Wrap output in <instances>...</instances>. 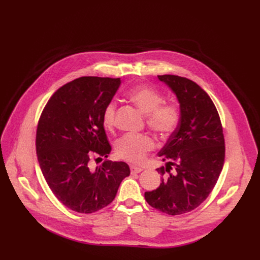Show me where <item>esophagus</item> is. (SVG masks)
<instances>
[{
	"label": "esophagus",
	"instance_id": "34e87169",
	"mask_svg": "<svg viewBox=\"0 0 260 260\" xmlns=\"http://www.w3.org/2000/svg\"><path fill=\"white\" fill-rule=\"evenodd\" d=\"M142 171L141 168L138 167H135V166H131V174L135 175V174H139Z\"/></svg>",
	"mask_w": 260,
	"mask_h": 260
}]
</instances>
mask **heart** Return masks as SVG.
<instances>
[{
  "instance_id": "obj_1",
  "label": "heart",
  "mask_w": 260,
  "mask_h": 260,
  "mask_svg": "<svg viewBox=\"0 0 260 260\" xmlns=\"http://www.w3.org/2000/svg\"><path fill=\"white\" fill-rule=\"evenodd\" d=\"M128 99L146 115L149 129L161 137H169L181 121V107L176 102H166L165 95L149 85H139L128 89ZM117 101L111 100L105 106L102 121L106 128L112 129L116 124ZM155 148V141L147 135L125 134L116 142V154L135 165L142 163L147 153Z\"/></svg>"
}]
</instances>
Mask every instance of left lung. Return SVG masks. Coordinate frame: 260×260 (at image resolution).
I'll return each mask as SVG.
<instances>
[{
	"instance_id": "8db88e82",
	"label": "left lung",
	"mask_w": 260,
	"mask_h": 260,
	"mask_svg": "<svg viewBox=\"0 0 260 260\" xmlns=\"http://www.w3.org/2000/svg\"><path fill=\"white\" fill-rule=\"evenodd\" d=\"M158 78L178 98L181 121L158 154L167 161L157 169L162 181L144 197L162 213L181 215L199 207L219 178L225 155L223 129L210 95L194 81L174 75Z\"/></svg>"
}]
</instances>
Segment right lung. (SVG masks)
Listing matches in <instances>:
<instances>
[{"label":"right lung","instance_id":"1","mask_svg":"<svg viewBox=\"0 0 260 260\" xmlns=\"http://www.w3.org/2000/svg\"><path fill=\"white\" fill-rule=\"evenodd\" d=\"M120 85V78L81 77L54 92L40 116L38 161L53 195L72 211L97 212L111 203L131 174L125 162L104 160L112 152L102 114Z\"/></svg>","mask_w":260,"mask_h":260}]
</instances>
